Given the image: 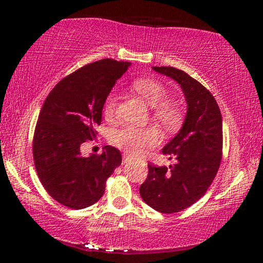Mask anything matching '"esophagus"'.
<instances>
[{"label":"esophagus","mask_w":263,"mask_h":263,"mask_svg":"<svg viewBox=\"0 0 263 263\" xmlns=\"http://www.w3.org/2000/svg\"><path fill=\"white\" fill-rule=\"evenodd\" d=\"M129 159H131V158H129V156H123V163H126L127 161H129Z\"/></svg>","instance_id":"obj_1"}]
</instances>
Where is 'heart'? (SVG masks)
Wrapping results in <instances>:
<instances>
[{
	"mask_svg": "<svg viewBox=\"0 0 263 263\" xmlns=\"http://www.w3.org/2000/svg\"><path fill=\"white\" fill-rule=\"evenodd\" d=\"M134 89L147 104L152 107V119L167 129H173L182 121V110L176 102L167 100L168 90L161 81L155 79H140L134 83ZM119 95L110 92L104 104V114L107 119H112L116 114ZM111 142L131 156H140L147 148L158 142V134L155 128L125 126L111 135Z\"/></svg>",
	"mask_w": 263,
	"mask_h": 263,
	"instance_id": "1",
	"label": "heart"
}]
</instances>
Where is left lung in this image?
<instances>
[{
    "label": "left lung",
    "mask_w": 263,
    "mask_h": 263,
    "mask_svg": "<svg viewBox=\"0 0 263 263\" xmlns=\"http://www.w3.org/2000/svg\"><path fill=\"white\" fill-rule=\"evenodd\" d=\"M153 70L176 80L188 105L182 128L162 149L176 163L170 168L148 164V176L140 186L144 203L172 214L197 203L213 183L222 156V120L211 92L185 71L172 66Z\"/></svg>",
    "instance_id": "1"
}]
</instances>
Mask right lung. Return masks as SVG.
<instances>
[{"label":"right lung","instance_id":"obj_1","mask_svg":"<svg viewBox=\"0 0 263 263\" xmlns=\"http://www.w3.org/2000/svg\"><path fill=\"white\" fill-rule=\"evenodd\" d=\"M129 65L101 59L78 69L54 86L39 112L33 137L35 170L48 194L70 209L100 200L107 178L121 164V153L112 146L89 157L80 148L96 138L105 100Z\"/></svg>","mask_w":263,"mask_h":263}]
</instances>
